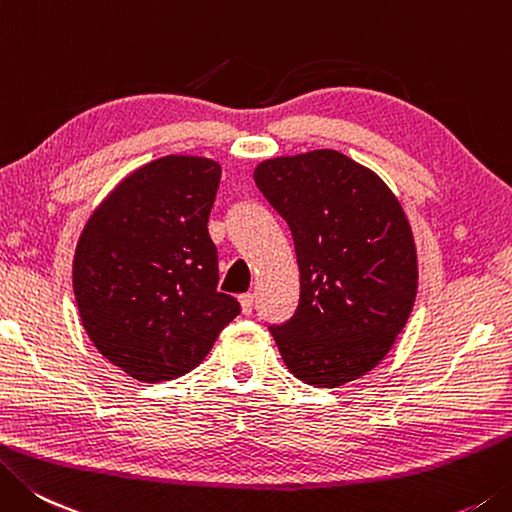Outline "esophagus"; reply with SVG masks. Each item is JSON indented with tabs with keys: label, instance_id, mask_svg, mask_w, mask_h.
<instances>
[{
	"label": "esophagus",
	"instance_id": "34e87169",
	"mask_svg": "<svg viewBox=\"0 0 512 512\" xmlns=\"http://www.w3.org/2000/svg\"><path fill=\"white\" fill-rule=\"evenodd\" d=\"M240 307H243L245 314H252L254 312V294L240 296Z\"/></svg>",
	"mask_w": 512,
	"mask_h": 512
}]
</instances>
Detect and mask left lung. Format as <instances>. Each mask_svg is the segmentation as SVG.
I'll list each match as a JSON object with an SVG mask.
<instances>
[{
    "mask_svg": "<svg viewBox=\"0 0 512 512\" xmlns=\"http://www.w3.org/2000/svg\"><path fill=\"white\" fill-rule=\"evenodd\" d=\"M256 187L285 218L301 272L294 316L269 325L287 370L316 388L370 372L417 296V249L397 196L332 149L260 162Z\"/></svg>",
    "mask_w": 512,
    "mask_h": 512,
    "instance_id": "8db88e82",
    "label": "left lung"
}]
</instances>
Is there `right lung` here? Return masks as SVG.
Segmentation results:
<instances>
[{"label":"right lung","instance_id":"1","mask_svg":"<svg viewBox=\"0 0 512 512\" xmlns=\"http://www.w3.org/2000/svg\"><path fill=\"white\" fill-rule=\"evenodd\" d=\"M220 165L165 156L129 173L93 211L75 247L73 292L98 352L136 381L187 374L240 314L218 292L209 214Z\"/></svg>","mask_w":512,"mask_h":512}]
</instances>
